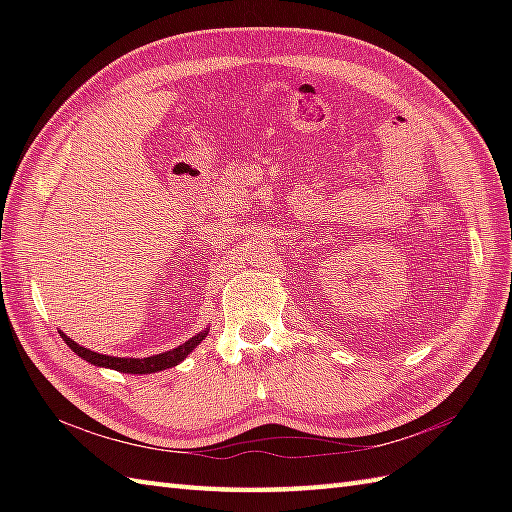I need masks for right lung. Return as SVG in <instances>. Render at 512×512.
<instances>
[{
	"label": "right lung",
	"instance_id": "1",
	"mask_svg": "<svg viewBox=\"0 0 512 512\" xmlns=\"http://www.w3.org/2000/svg\"><path fill=\"white\" fill-rule=\"evenodd\" d=\"M211 328H204L202 332H198L195 336H191L189 341H184L182 345L173 347V350H167L162 354H154V356H147V358H121V356H107V354H99L94 350H88V347L79 345L76 341H72L68 334H61V339L65 341V345L70 347V350L81 356L83 361H88L96 367H107V369H116V372H123V374H156V372H162V369H169V367H176L180 365L184 358H187L195 347H198L204 339L206 334H209Z\"/></svg>",
	"mask_w": 512,
	"mask_h": 512
}]
</instances>
